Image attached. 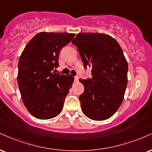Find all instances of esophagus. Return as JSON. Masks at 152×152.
I'll use <instances>...</instances> for the list:
<instances>
[{
  "mask_svg": "<svg viewBox=\"0 0 152 152\" xmlns=\"http://www.w3.org/2000/svg\"><path fill=\"white\" fill-rule=\"evenodd\" d=\"M74 80L76 82H78V76H74Z\"/></svg>",
  "mask_w": 152,
  "mask_h": 152,
  "instance_id": "1",
  "label": "esophagus"
}]
</instances>
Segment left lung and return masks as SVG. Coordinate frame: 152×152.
I'll return each mask as SVG.
<instances>
[{
  "label": "left lung",
  "mask_w": 152,
  "mask_h": 152,
  "mask_svg": "<svg viewBox=\"0 0 152 152\" xmlns=\"http://www.w3.org/2000/svg\"><path fill=\"white\" fill-rule=\"evenodd\" d=\"M71 43L84 68L92 69V77L79 79L84 86L79 96L82 111L91 120H107L120 107L127 87L128 65L122 49L112 37L98 32L78 33Z\"/></svg>",
  "instance_id": "8db88e82"
}]
</instances>
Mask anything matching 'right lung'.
I'll return each mask as SVG.
<instances>
[{
  "instance_id": "add662e5",
  "label": "right lung",
  "mask_w": 152,
  "mask_h": 152,
  "mask_svg": "<svg viewBox=\"0 0 152 152\" xmlns=\"http://www.w3.org/2000/svg\"><path fill=\"white\" fill-rule=\"evenodd\" d=\"M75 34L39 32L25 46L18 62V83L22 99L32 115L40 120L57 116L74 78L55 73L58 54Z\"/></svg>"
}]
</instances>
